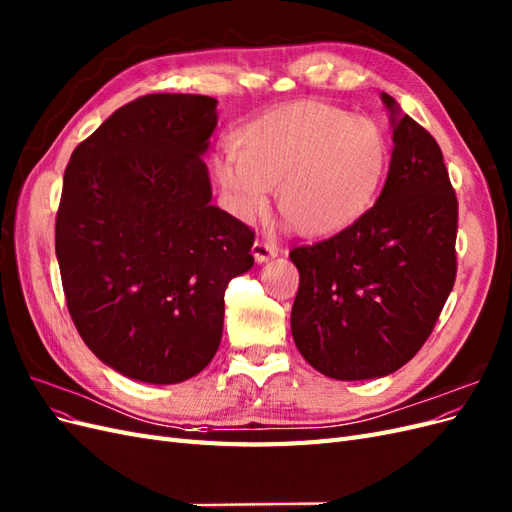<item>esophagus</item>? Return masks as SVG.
Returning <instances> with one entry per match:
<instances>
[{
    "label": "esophagus",
    "instance_id": "obj_1",
    "mask_svg": "<svg viewBox=\"0 0 512 512\" xmlns=\"http://www.w3.org/2000/svg\"><path fill=\"white\" fill-rule=\"evenodd\" d=\"M252 254H254L256 262H267V260H271L277 254H280V250H277V245H273L269 241H256L252 245Z\"/></svg>",
    "mask_w": 512,
    "mask_h": 512
}]
</instances>
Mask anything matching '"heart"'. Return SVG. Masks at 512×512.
<instances>
[{"instance_id":"b5f03b06","label":"heart","mask_w":512,"mask_h":512,"mask_svg":"<svg viewBox=\"0 0 512 512\" xmlns=\"http://www.w3.org/2000/svg\"><path fill=\"white\" fill-rule=\"evenodd\" d=\"M391 149L380 126L320 100H294L237 130L213 162L226 207L241 220L277 207L309 237H333L374 207Z\"/></svg>"}]
</instances>
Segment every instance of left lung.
Masks as SVG:
<instances>
[{
    "instance_id": "1",
    "label": "left lung",
    "mask_w": 512,
    "mask_h": 512,
    "mask_svg": "<svg viewBox=\"0 0 512 512\" xmlns=\"http://www.w3.org/2000/svg\"><path fill=\"white\" fill-rule=\"evenodd\" d=\"M393 156L363 220L294 247L290 329L305 361L335 380L382 378L427 342L457 275V196L440 145L382 94Z\"/></svg>"
}]
</instances>
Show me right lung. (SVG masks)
I'll list each match as a JSON object with an SVG mask.
<instances>
[{
	"label": "right lung",
	"instance_id": "1",
	"mask_svg": "<svg viewBox=\"0 0 512 512\" xmlns=\"http://www.w3.org/2000/svg\"><path fill=\"white\" fill-rule=\"evenodd\" d=\"M215 104L136 98L64 173L55 254L68 312L102 363L141 382L177 384L211 363L226 286L254 265V230L209 203Z\"/></svg>",
	"mask_w": 512,
	"mask_h": 512
}]
</instances>
